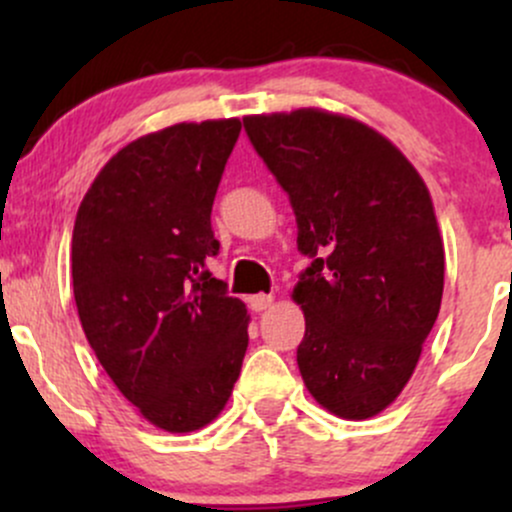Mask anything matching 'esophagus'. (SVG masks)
Returning <instances> with one entry per match:
<instances>
[{
	"instance_id": "1",
	"label": "esophagus",
	"mask_w": 512,
	"mask_h": 512,
	"mask_svg": "<svg viewBox=\"0 0 512 512\" xmlns=\"http://www.w3.org/2000/svg\"><path fill=\"white\" fill-rule=\"evenodd\" d=\"M272 301H274V298L269 296V293H255V296L248 298L250 308L255 310V313H262V310H267L269 305H272Z\"/></svg>"
}]
</instances>
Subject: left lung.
Wrapping results in <instances>:
<instances>
[{"label": "left lung", "instance_id": "8db88e82", "mask_svg": "<svg viewBox=\"0 0 512 512\" xmlns=\"http://www.w3.org/2000/svg\"><path fill=\"white\" fill-rule=\"evenodd\" d=\"M243 125L310 257L293 289L303 383L332 414L370 419L409 383L440 310L445 252L431 195L397 146L351 117L308 108Z\"/></svg>", "mask_w": 512, "mask_h": 512}]
</instances>
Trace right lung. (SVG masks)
I'll return each instance as SVG.
<instances>
[{"label":"right lung","instance_id":"1","mask_svg":"<svg viewBox=\"0 0 512 512\" xmlns=\"http://www.w3.org/2000/svg\"><path fill=\"white\" fill-rule=\"evenodd\" d=\"M240 120L182 122L127 144L74 223V301L117 390L170 433L211 424L248 349V310L207 269L211 207Z\"/></svg>","mask_w":512,"mask_h":512}]
</instances>
